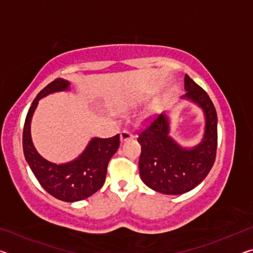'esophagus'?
Masks as SVG:
<instances>
[{
	"label": "esophagus",
	"instance_id": "1",
	"mask_svg": "<svg viewBox=\"0 0 253 253\" xmlns=\"http://www.w3.org/2000/svg\"><path fill=\"white\" fill-rule=\"evenodd\" d=\"M131 138H134V135H132L130 131L123 130V131L121 132V140H122V142H125V140L131 139Z\"/></svg>",
	"mask_w": 253,
	"mask_h": 253
}]
</instances>
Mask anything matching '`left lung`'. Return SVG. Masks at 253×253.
I'll use <instances>...</instances> for the list:
<instances>
[{"label":"left lung","mask_w":253,"mask_h":253,"mask_svg":"<svg viewBox=\"0 0 253 253\" xmlns=\"http://www.w3.org/2000/svg\"><path fill=\"white\" fill-rule=\"evenodd\" d=\"M185 95L202 109L205 118L204 135L193 147H183L169 136V117L161 114L140 132L142 146L139 174L152 190L163 194L179 195L193 190L207 177L215 161L217 145V117L212 100L190 77L184 78Z\"/></svg>","instance_id":"obj_1"}]
</instances>
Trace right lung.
<instances>
[{"label":"right lung","mask_w":253,"mask_h":253,"mask_svg":"<svg viewBox=\"0 0 253 253\" xmlns=\"http://www.w3.org/2000/svg\"><path fill=\"white\" fill-rule=\"evenodd\" d=\"M70 83L57 78L38 93L28 111L23 128V152L25 161L41 186L65 202H77L91 196L104 185L107 166L119 147V134L110 138L95 137L74 161L57 164L42 157L31 138V121L39 100L59 91H68Z\"/></svg>","instance_id":"obj_1"}]
</instances>
